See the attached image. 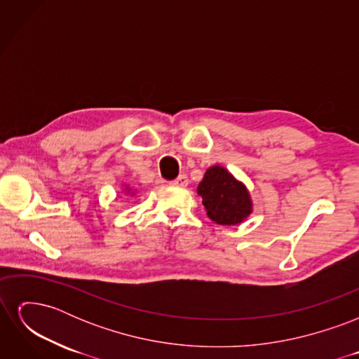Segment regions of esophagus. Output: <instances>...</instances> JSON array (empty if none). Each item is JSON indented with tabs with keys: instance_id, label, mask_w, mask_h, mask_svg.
Masks as SVG:
<instances>
[{
	"instance_id": "34e87169",
	"label": "esophagus",
	"mask_w": 359,
	"mask_h": 359,
	"mask_svg": "<svg viewBox=\"0 0 359 359\" xmlns=\"http://www.w3.org/2000/svg\"><path fill=\"white\" fill-rule=\"evenodd\" d=\"M170 184H172V186H177V187H187L189 178H187V175H184V173H182V175H180L178 178L172 180Z\"/></svg>"
}]
</instances>
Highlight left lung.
<instances>
[{
  "label": "left lung",
  "mask_w": 359,
  "mask_h": 359,
  "mask_svg": "<svg viewBox=\"0 0 359 359\" xmlns=\"http://www.w3.org/2000/svg\"><path fill=\"white\" fill-rule=\"evenodd\" d=\"M198 193L203 199L206 214L219 224H238L252 212V201L245 186L224 168L212 166L206 170Z\"/></svg>",
  "instance_id": "1"
}]
</instances>
